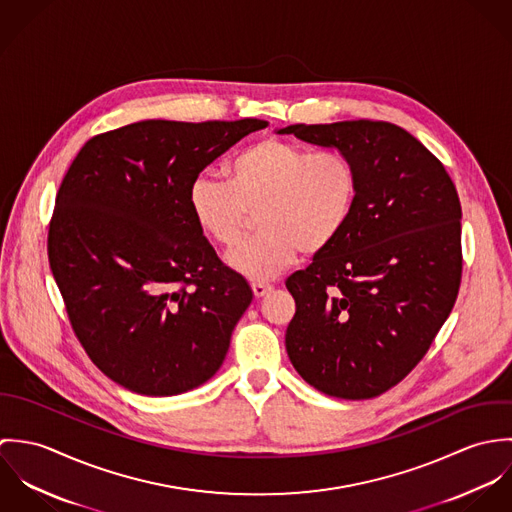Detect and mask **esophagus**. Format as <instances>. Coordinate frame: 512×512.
Here are the masks:
<instances>
[{
	"label": "esophagus",
	"mask_w": 512,
	"mask_h": 512,
	"mask_svg": "<svg viewBox=\"0 0 512 512\" xmlns=\"http://www.w3.org/2000/svg\"><path fill=\"white\" fill-rule=\"evenodd\" d=\"M252 292L256 297H264L266 293L272 292V286L264 284V282H252Z\"/></svg>",
	"instance_id": "obj_1"
}]
</instances>
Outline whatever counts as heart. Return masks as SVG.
<instances>
[{"instance_id":"obj_1","label":"heart","mask_w":512,"mask_h":512,"mask_svg":"<svg viewBox=\"0 0 512 512\" xmlns=\"http://www.w3.org/2000/svg\"><path fill=\"white\" fill-rule=\"evenodd\" d=\"M228 181L199 175L189 189V207L199 230L222 248H232L250 213H258V236L226 258L252 280L268 282L305 256L325 252L343 234L359 199L355 161L333 149L266 138L242 149L226 165Z\"/></svg>"}]
</instances>
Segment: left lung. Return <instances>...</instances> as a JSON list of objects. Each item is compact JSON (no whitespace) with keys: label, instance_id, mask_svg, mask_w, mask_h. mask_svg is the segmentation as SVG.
I'll return each instance as SVG.
<instances>
[{"label":"left lung","instance_id":"obj_1","mask_svg":"<svg viewBox=\"0 0 512 512\" xmlns=\"http://www.w3.org/2000/svg\"><path fill=\"white\" fill-rule=\"evenodd\" d=\"M349 155L359 199L343 234L292 274L286 349L323 394L366 400L418 365L461 284V205L438 157L412 134L372 120L278 130Z\"/></svg>","mask_w":512,"mask_h":512}]
</instances>
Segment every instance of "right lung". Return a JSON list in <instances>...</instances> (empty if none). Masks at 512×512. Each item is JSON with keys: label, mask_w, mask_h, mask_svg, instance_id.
Wrapping results in <instances>:
<instances>
[{"label": "right lung", "mask_w": 512, "mask_h": 512, "mask_svg": "<svg viewBox=\"0 0 512 512\" xmlns=\"http://www.w3.org/2000/svg\"><path fill=\"white\" fill-rule=\"evenodd\" d=\"M268 122L144 120L88 140L49 226V264L90 361L144 396L219 370L252 301L189 207L199 173Z\"/></svg>", "instance_id": "add662e5"}]
</instances>
